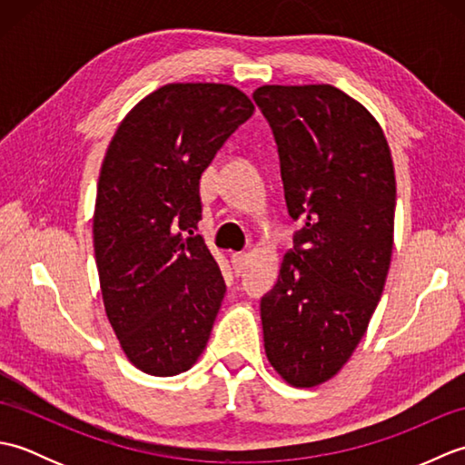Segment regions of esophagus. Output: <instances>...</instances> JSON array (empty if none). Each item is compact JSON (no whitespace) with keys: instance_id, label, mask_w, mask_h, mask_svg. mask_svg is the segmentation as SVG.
Instances as JSON below:
<instances>
[{"instance_id":"34e87169","label":"esophagus","mask_w":465,"mask_h":465,"mask_svg":"<svg viewBox=\"0 0 465 465\" xmlns=\"http://www.w3.org/2000/svg\"><path fill=\"white\" fill-rule=\"evenodd\" d=\"M232 265L235 273H243L245 265H248V253H232Z\"/></svg>"}]
</instances>
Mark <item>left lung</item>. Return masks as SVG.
<instances>
[{"mask_svg":"<svg viewBox=\"0 0 465 465\" xmlns=\"http://www.w3.org/2000/svg\"><path fill=\"white\" fill-rule=\"evenodd\" d=\"M253 102L302 230L262 298L268 360L295 388L340 371L378 308L393 250L396 177L381 127L333 85H263Z\"/></svg>","mask_w":465,"mask_h":465,"instance_id":"8db88e82","label":"left lung"}]
</instances>
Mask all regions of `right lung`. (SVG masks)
<instances>
[{
	"mask_svg": "<svg viewBox=\"0 0 465 465\" xmlns=\"http://www.w3.org/2000/svg\"><path fill=\"white\" fill-rule=\"evenodd\" d=\"M253 114L223 84H170L125 115L97 182L94 248L105 313L127 358L177 375L205 350L225 282L197 233L200 180Z\"/></svg>",
	"mask_w": 465,
	"mask_h": 465,
	"instance_id": "add662e5",
	"label": "right lung"
}]
</instances>
